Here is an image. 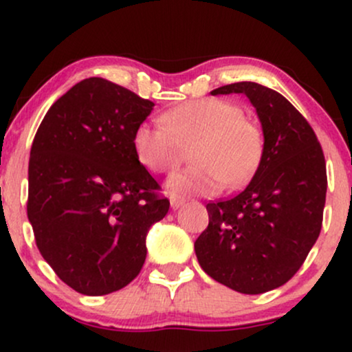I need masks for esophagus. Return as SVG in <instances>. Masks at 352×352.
<instances>
[{
	"label": "esophagus",
	"instance_id": "1",
	"mask_svg": "<svg viewBox=\"0 0 352 352\" xmlns=\"http://www.w3.org/2000/svg\"><path fill=\"white\" fill-rule=\"evenodd\" d=\"M184 204H185V200L180 199V197H175V195L170 197V205H172V208H179V207H182V205H184Z\"/></svg>",
	"mask_w": 352,
	"mask_h": 352
}]
</instances>
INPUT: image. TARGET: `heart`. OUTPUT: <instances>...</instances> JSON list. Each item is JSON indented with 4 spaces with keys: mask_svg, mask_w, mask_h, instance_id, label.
Masks as SVG:
<instances>
[{
    "mask_svg": "<svg viewBox=\"0 0 352 352\" xmlns=\"http://www.w3.org/2000/svg\"><path fill=\"white\" fill-rule=\"evenodd\" d=\"M165 125L142 122L134 132L139 162L155 173L179 167L182 147L192 148L195 168L172 175L167 188L177 195H215L225 185L238 187L252 179L263 157V132L228 100L207 98L170 109Z\"/></svg>",
    "mask_w": 352,
    "mask_h": 352,
    "instance_id": "1",
    "label": "heart"
}]
</instances>
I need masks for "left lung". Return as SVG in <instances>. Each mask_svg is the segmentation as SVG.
Instances as JSON below:
<instances>
[{"label": "left lung", "mask_w": 352, "mask_h": 352, "mask_svg": "<svg viewBox=\"0 0 352 352\" xmlns=\"http://www.w3.org/2000/svg\"><path fill=\"white\" fill-rule=\"evenodd\" d=\"M245 94L265 137L252 182L227 200L207 204L208 227L195 241L197 260L213 280L260 294L292 280L316 243L326 201V162L308 120L280 92L256 82L212 91Z\"/></svg>", "instance_id": "8db88e82"}]
</instances>
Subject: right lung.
I'll list each match as a JSON object with an SVG mask.
<instances>
[{
  "label": "right lung",
  "mask_w": 352,
  "mask_h": 352,
  "mask_svg": "<svg viewBox=\"0 0 352 352\" xmlns=\"http://www.w3.org/2000/svg\"><path fill=\"white\" fill-rule=\"evenodd\" d=\"M153 102L102 78L80 80L44 116L28 168L36 245L72 289L102 296L142 270L145 236L170 201L137 159Z\"/></svg>",
  "instance_id": "1"
}]
</instances>
